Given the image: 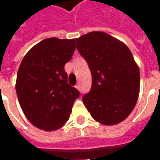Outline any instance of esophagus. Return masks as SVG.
Here are the masks:
<instances>
[{
  "label": "esophagus",
  "mask_w": 160,
  "mask_h": 160,
  "mask_svg": "<svg viewBox=\"0 0 160 160\" xmlns=\"http://www.w3.org/2000/svg\"><path fill=\"white\" fill-rule=\"evenodd\" d=\"M75 87H76L78 90H80V84H77L76 86H75Z\"/></svg>",
  "instance_id": "esophagus-1"
}]
</instances>
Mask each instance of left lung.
<instances>
[{"instance_id": "obj_1", "label": "left lung", "mask_w": 160, "mask_h": 160, "mask_svg": "<svg viewBox=\"0 0 160 160\" xmlns=\"http://www.w3.org/2000/svg\"><path fill=\"white\" fill-rule=\"evenodd\" d=\"M76 48L89 65L92 83L82 100L93 119L115 125L129 116L140 92V70L126 44L103 32L76 38Z\"/></svg>"}]
</instances>
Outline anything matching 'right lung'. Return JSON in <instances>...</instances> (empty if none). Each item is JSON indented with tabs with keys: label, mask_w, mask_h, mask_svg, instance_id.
<instances>
[{
	"label": "right lung",
	"mask_w": 160,
	"mask_h": 160,
	"mask_svg": "<svg viewBox=\"0 0 160 160\" xmlns=\"http://www.w3.org/2000/svg\"><path fill=\"white\" fill-rule=\"evenodd\" d=\"M75 49V38H50L33 46L24 56L17 73L16 92L24 114L32 125L56 130L68 120L80 97L68 83L64 66Z\"/></svg>",
	"instance_id": "1"
}]
</instances>
